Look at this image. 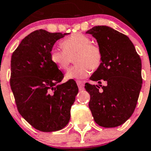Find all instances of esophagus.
<instances>
[{
  "instance_id": "1",
  "label": "esophagus",
  "mask_w": 151,
  "mask_h": 151,
  "mask_svg": "<svg viewBox=\"0 0 151 151\" xmlns=\"http://www.w3.org/2000/svg\"><path fill=\"white\" fill-rule=\"evenodd\" d=\"M77 86H78V88H79L80 90H83V86H84V84H83V82H82V81H77Z\"/></svg>"
}]
</instances>
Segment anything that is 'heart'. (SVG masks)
<instances>
[{
    "instance_id": "b5f03b06",
    "label": "heart",
    "mask_w": 151,
    "mask_h": 151,
    "mask_svg": "<svg viewBox=\"0 0 151 151\" xmlns=\"http://www.w3.org/2000/svg\"><path fill=\"white\" fill-rule=\"evenodd\" d=\"M61 46L64 50L52 48L50 58L59 69L67 70L74 57L77 64L67 72L68 79H83L90 70H96L100 66L103 59L101 48L91 43L90 38L84 34H73L61 42Z\"/></svg>"
}]
</instances>
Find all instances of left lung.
Instances as JSON below:
<instances>
[{
    "instance_id": "1",
    "label": "left lung",
    "mask_w": 151,
    "mask_h": 151,
    "mask_svg": "<svg viewBox=\"0 0 151 151\" xmlns=\"http://www.w3.org/2000/svg\"><path fill=\"white\" fill-rule=\"evenodd\" d=\"M91 34L101 48L100 66L86 83L90 95L89 107L99 126L115 128L124 123L135 109L142 86L141 60L129 38L107 26L94 27ZM105 81L106 85L101 83Z\"/></svg>"
}]
</instances>
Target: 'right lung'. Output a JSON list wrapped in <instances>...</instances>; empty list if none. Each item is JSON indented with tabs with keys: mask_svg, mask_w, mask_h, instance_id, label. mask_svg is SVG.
Here are the masks:
<instances>
[{
	"mask_svg": "<svg viewBox=\"0 0 151 151\" xmlns=\"http://www.w3.org/2000/svg\"><path fill=\"white\" fill-rule=\"evenodd\" d=\"M68 34L36 30L21 41L11 57L10 83L17 109L41 132L66 126L78 93L74 81L60 83L64 74L50 58L55 43Z\"/></svg>",
	"mask_w": 151,
	"mask_h": 151,
	"instance_id": "1",
	"label": "right lung"
}]
</instances>
